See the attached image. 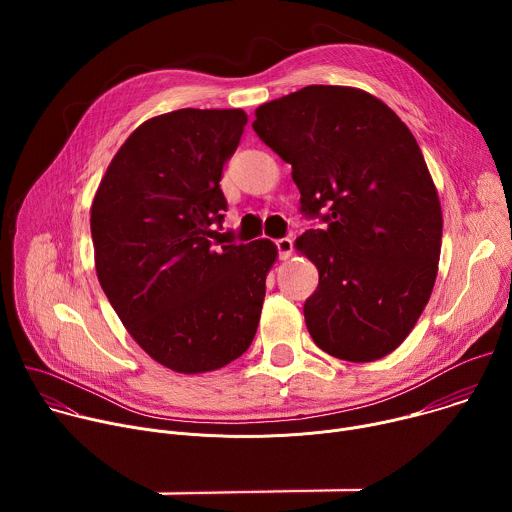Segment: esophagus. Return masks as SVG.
I'll use <instances>...</instances> for the list:
<instances>
[{
  "label": "esophagus",
  "mask_w": 512,
  "mask_h": 512,
  "mask_svg": "<svg viewBox=\"0 0 512 512\" xmlns=\"http://www.w3.org/2000/svg\"><path fill=\"white\" fill-rule=\"evenodd\" d=\"M275 249H277L279 259H289L291 253H294V241H291V239H277Z\"/></svg>",
  "instance_id": "esophagus-1"
}]
</instances>
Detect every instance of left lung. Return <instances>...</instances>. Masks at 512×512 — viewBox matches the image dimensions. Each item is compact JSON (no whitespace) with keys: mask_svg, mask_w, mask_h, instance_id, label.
Instances as JSON below:
<instances>
[{"mask_svg":"<svg viewBox=\"0 0 512 512\" xmlns=\"http://www.w3.org/2000/svg\"><path fill=\"white\" fill-rule=\"evenodd\" d=\"M253 129L300 190L308 229L296 247L320 281L306 326L328 354L369 362L421 316L442 249V206L407 125L377 97L310 85L265 103Z\"/></svg>","mask_w":512,"mask_h":512,"instance_id":"obj_1","label":"left lung"}]
</instances>
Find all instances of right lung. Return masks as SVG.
<instances>
[{"label": "right lung", "mask_w": 512, "mask_h": 512, "mask_svg": "<svg viewBox=\"0 0 512 512\" xmlns=\"http://www.w3.org/2000/svg\"><path fill=\"white\" fill-rule=\"evenodd\" d=\"M245 123L241 109H178L141 123L91 206L107 300L135 342L176 373L225 367L259 326L275 245H225L214 231L229 206L218 182Z\"/></svg>", "instance_id": "1"}]
</instances>
